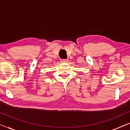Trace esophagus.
I'll use <instances>...</instances> for the list:
<instances>
[{
	"mask_svg": "<svg viewBox=\"0 0 130 130\" xmlns=\"http://www.w3.org/2000/svg\"><path fill=\"white\" fill-rule=\"evenodd\" d=\"M62 63H67V61H68V60H67V59H63V60H61V61Z\"/></svg>",
	"mask_w": 130,
	"mask_h": 130,
	"instance_id": "34e87169",
	"label": "esophagus"
}]
</instances>
